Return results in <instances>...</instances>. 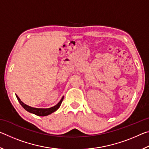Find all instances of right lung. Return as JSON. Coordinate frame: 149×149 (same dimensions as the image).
<instances>
[{"mask_svg": "<svg viewBox=\"0 0 149 149\" xmlns=\"http://www.w3.org/2000/svg\"><path fill=\"white\" fill-rule=\"evenodd\" d=\"M16 97H17V100H18L19 102L20 103V104L22 106V107H23L25 110H27V112L33 113V114H34L35 115L39 116H45L49 115L50 114H52V112H55L56 110L58 109V108L60 107V105H61V103L62 102L63 99H64V97H63L62 98V99L60 100V102L53 107H51L49 108H33L31 107H29V106L24 104L23 102L21 101V100L19 99V98L17 97V95H16Z\"/></svg>", "mask_w": 149, "mask_h": 149, "instance_id": "obj_1", "label": "right lung"}]
</instances>
